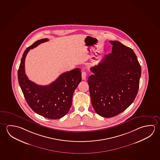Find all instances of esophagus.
Masks as SVG:
<instances>
[{"mask_svg":"<svg viewBox=\"0 0 160 160\" xmlns=\"http://www.w3.org/2000/svg\"><path fill=\"white\" fill-rule=\"evenodd\" d=\"M81 77H82V80H86V78H87V72H85V71L82 72V73H81Z\"/></svg>","mask_w":160,"mask_h":160,"instance_id":"obj_1","label":"esophagus"}]
</instances>
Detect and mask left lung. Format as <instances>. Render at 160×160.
I'll list each match as a JSON object with an SVG mask.
<instances>
[{"mask_svg": "<svg viewBox=\"0 0 160 160\" xmlns=\"http://www.w3.org/2000/svg\"><path fill=\"white\" fill-rule=\"evenodd\" d=\"M109 42L112 53L90 68L93 74L88 80L92 107L105 118L118 115L133 102L141 75L133 51L118 41Z\"/></svg>", "mask_w": 160, "mask_h": 160, "instance_id": "left-lung-1", "label": "left lung"}]
</instances>
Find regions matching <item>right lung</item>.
<instances>
[{"label": "right lung", "instance_id": "1", "mask_svg": "<svg viewBox=\"0 0 160 160\" xmlns=\"http://www.w3.org/2000/svg\"><path fill=\"white\" fill-rule=\"evenodd\" d=\"M48 41L47 38L39 39L27 48L19 67L18 79L25 99L32 109L45 118L57 119L65 116L71 108L73 92L81 81V70L76 68L62 73L46 86L29 80L24 70L27 54L31 49Z\"/></svg>", "mask_w": 160, "mask_h": 160}]
</instances>
